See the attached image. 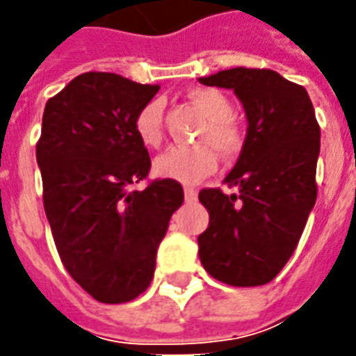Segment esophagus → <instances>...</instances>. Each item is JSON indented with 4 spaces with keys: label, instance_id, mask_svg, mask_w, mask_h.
Segmentation results:
<instances>
[{
    "label": "esophagus",
    "instance_id": "esophagus-1",
    "mask_svg": "<svg viewBox=\"0 0 356 356\" xmlns=\"http://www.w3.org/2000/svg\"><path fill=\"white\" fill-rule=\"evenodd\" d=\"M196 196H198L196 188H193V186H185V200L186 202H194L196 200Z\"/></svg>",
    "mask_w": 356,
    "mask_h": 356
}]
</instances>
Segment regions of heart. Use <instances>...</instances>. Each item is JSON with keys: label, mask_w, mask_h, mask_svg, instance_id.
I'll use <instances>...</instances> for the list:
<instances>
[{"label": "heart", "mask_w": 356, "mask_h": 356, "mask_svg": "<svg viewBox=\"0 0 356 356\" xmlns=\"http://www.w3.org/2000/svg\"><path fill=\"white\" fill-rule=\"evenodd\" d=\"M191 101L208 118L198 133L200 145L194 147H171L156 156L154 173L160 179L177 181L183 185H194L211 175L217 168V152L221 156H234L240 150L242 137L236 125L231 122L232 102L219 89H194ZM162 102L158 99L145 102L133 120L137 139L148 148H154L162 140Z\"/></svg>", "instance_id": "obj_1"}]
</instances>
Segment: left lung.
<instances>
[{
  "instance_id": "8db88e82",
  "label": "left lung",
  "mask_w": 356,
  "mask_h": 356,
  "mask_svg": "<svg viewBox=\"0 0 356 356\" xmlns=\"http://www.w3.org/2000/svg\"><path fill=\"white\" fill-rule=\"evenodd\" d=\"M198 81L232 89L248 120L238 160L223 181L236 194H198L209 213L198 255L219 282L261 286L288 263L316 202L321 127L313 102L275 70L238 66Z\"/></svg>"
}]
</instances>
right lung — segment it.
<instances>
[{"instance_id": "right-lung-1", "label": "right lung", "mask_w": 356, "mask_h": 356, "mask_svg": "<svg viewBox=\"0 0 356 356\" xmlns=\"http://www.w3.org/2000/svg\"><path fill=\"white\" fill-rule=\"evenodd\" d=\"M158 89L86 72L43 110L35 158L45 216L66 270L101 303H125L147 290L158 246L185 200L170 179L131 191L150 170L133 120Z\"/></svg>"}]
</instances>
